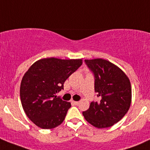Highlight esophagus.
Segmentation results:
<instances>
[{"instance_id":"34e87169","label":"esophagus","mask_w":150,"mask_h":150,"mask_svg":"<svg viewBox=\"0 0 150 150\" xmlns=\"http://www.w3.org/2000/svg\"><path fill=\"white\" fill-rule=\"evenodd\" d=\"M72 104H73L74 105H78L79 104V102H76V101H72Z\"/></svg>"}]
</instances>
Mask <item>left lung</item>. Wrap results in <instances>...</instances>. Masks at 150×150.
<instances>
[{"label":"left lung","mask_w":150,"mask_h":150,"mask_svg":"<svg viewBox=\"0 0 150 150\" xmlns=\"http://www.w3.org/2000/svg\"><path fill=\"white\" fill-rule=\"evenodd\" d=\"M85 63L94 75V89L99 101L91 102L83 115L96 128H108L120 121L129 110L131 83L122 69L107 60L86 59Z\"/></svg>","instance_id":"1"}]
</instances>
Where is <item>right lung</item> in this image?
<instances>
[{
	"label": "right lung",
	"instance_id": "add662e5",
	"mask_svg": "<svg viewBox=\"0 0 150 150\" xmlns=\"http://www.w3.org/2000/svg\"><path fill=\"white\" fill-rule=\"evenodd\" d=\"M83 64L82 59L46 58L35 62L23 76L20 99L25 114L43 129H51L64 121L69 102L57 97L65 81Z\"/></svg>",
	"mask_w": 150,
	"mask_h": 150
}]
</instances>
